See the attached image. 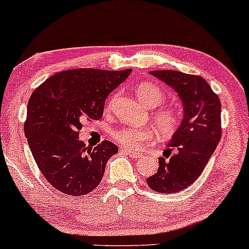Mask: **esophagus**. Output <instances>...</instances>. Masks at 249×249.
<instances>
[{"label": "esophagus", "instance_id": "34e87169", "mask_svg": "<svg viewBox=\"0 0 249 249\" xmlns=\"http://www.w3.org/2000/svg\"><path fill=\"white\" fill-rule=\"evenodd\" d=\"M124 152H127V154L130 158H134V159H140L142 158V154L141 153H134V152H128V151H124Z\"/></svg>", "mask_w": 249, "mask_h": 249}]
</instances>
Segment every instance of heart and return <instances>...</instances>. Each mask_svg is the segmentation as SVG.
<instances>
[{
    "label": "heart",
    "instance_id": "b5f03b06",
    "mask_svg": "<svg viewBox=\"0 0 249 249\" xmlns=\"http://www.w3.org/2000/svg\"><path fill=\"white\" fill-rule=\"evenodd\" d=\"M138 99L147 107H157L164 102V93L159 87L153 83H142L137 88ZM153 122L157 130L163 137H169L179 127L180 114L173 107H162L154 112ZM112 136L118 144L127 150H138L152 140L153 132L150 128L124 127L112 131Z\"/></svg>",
    "mask_w": 249,
    "mask_h": 249
}]
</instances>
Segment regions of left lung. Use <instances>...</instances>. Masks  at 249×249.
<instances>
[{"instance_id": "1", "label": "left lung", "mask_w": 249, "mask_h": 249, "mask_svg": "<svg viewBox=\"0 0 249 249\" xmlns=\"http://www.w3.org/2000/svg\"><path fill=\"white\" fill-rule=\"evenodd\" d=\"M150 74L175 90L184 115L163 152L168 159L159 158L158 172L146 182L156 192H179L201 175L217 147L222 136L221 102L201 76L170 70Z\"/></svg>"}]
</instances>
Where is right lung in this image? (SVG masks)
<instances>
[{
    "instance_id": "1",
    "label": "right lung",
    "mask_w": 249,
    "mask_h": 249,
    "mask_svg": "<svg viewBox=\"0 0 249 249\" xmlns=\"http://www.w3.org/2000/svg\"><path fill=\"white\" fill-rule=\"evenodd\" d=\"M131 73L76 69L53 74L32 93L24 125L38 169L54 189L85 196L98 186L109 158L119 148L109 141L86 147L79 130L86 120H99L108 93Z\"/></svg>"
}]
</instances>
